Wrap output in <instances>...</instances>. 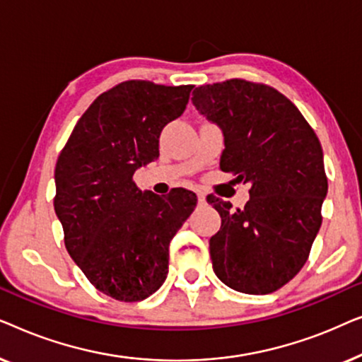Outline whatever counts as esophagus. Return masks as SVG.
Here are the masks:
<instances>
[{
	"label": "esophagus",
	"mask_w": 362,
	"mask_h": 362,
	"mask_svg": "<svg viewBox=\"0 0 362 362\" xmlns=\"http://www.w3.org/2000/svg\"><path fill=\"white\" fill-rule=\"evenodd\" d=\"M197 202H199V204H206V196L202 194V192L197 194Z\"/></svg>",
	"instance_id": "34e87169"
}]
</instances>
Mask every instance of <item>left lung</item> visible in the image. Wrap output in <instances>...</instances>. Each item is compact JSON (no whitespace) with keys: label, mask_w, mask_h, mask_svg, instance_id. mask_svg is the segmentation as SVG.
<instances>
[{"label":"left lung","mask_w":362,"mask_h":362,"mask_svg":"<svg viewBox=\"0 0 362 362\" xmlns=\"http://www.w3.org/2000/svg\"><path fill=\"white\" fill-rule=\"evenodd\" d=\"M192 103L224 133L221 170L252 185L244 209L207 196L222 219L209 240L212 269L242 293L276 291L306 264L323 219L328 177L318 136L265 83L230 78L201 86Z\"/></svg>","instance_id":"obj_1"}]
</instances>
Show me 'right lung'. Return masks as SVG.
Returning <instances> with one entry per match:
<instances>
[{"mask_svg": "<svg viewBox=\"0 0 362 362\" xmlns=\"http://www.w3.org/2000/svg\"><path fill=\"white\" fill-rule=\"evenodd\" d=\"M192 86L127 81L98 95L56 163L54 209L69 255L98 291L141 301L168 275L170 242L197 197L177 187L141 192L133 173L160 156V135L189 102Z\"/></svg>", "mask_w": 362, "mask_h": 362, "instance_id": "1", "label": "right lung"}]
</instances>
